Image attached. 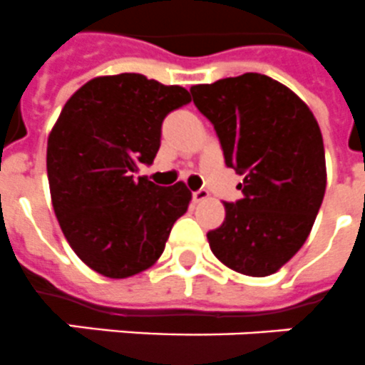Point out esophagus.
Here are the masks:
<instances>
[{"label": "esophagus", "instance_id": "34e87169", "mask_svg": "<svg viewBox=\"0 0 365 365\" xmlns=\"http://www.w3.org/2000/svg\"><path fill=\"white\" fill-rule=\"evenodd\" d=\"M210 192L206 189H198V191H192V202H204V200H208Z\"/></svg>", "mask_w": 365, "mask_h": 365}]
</instances>
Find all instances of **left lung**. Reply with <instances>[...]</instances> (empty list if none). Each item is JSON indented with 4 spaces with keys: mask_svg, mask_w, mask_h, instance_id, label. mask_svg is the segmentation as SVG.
Listing matches in <instances>:
<instances>
[{
    "mask_svg": "<svg viewBox=\"0 0 365 365\" xmlns=\"http://www.w3.org/2000/svg\"><path fill=\"white\" fill-rule=\"evenodd\" d=\"M191 96L212 121L227 167L244 176V197L225 202L210 247L240 274H275L304 245L324 198L327 161L315 115L294 91L259 73L192 86Z\"/></svg>",
    "mask_w": 365,
    "mask_h": 365,
    "instance_id": "1",
    "label": "left lung"
}]
</instances>
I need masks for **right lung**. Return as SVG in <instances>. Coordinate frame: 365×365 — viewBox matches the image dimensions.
Instances as JSON below:
<instances>
[{
    "mask_svg": "<svg viewBox=\"0 0 365 365\" xmlns=\"http://www.w3.org/2000/svg\"><path fill=\"white\" fill-rule=\"evenodd\" d=\"M191 97L136 73L99 76L73 93L46 148L56 217L78 259L97 274L123 279L161 257L191 191L159 187L138 173L161 146L163 120Z\"/></svg>",
    "mask_w": 365,
    "mask_h": 365,
    "instance_id": "1",
    "label": "right lung"
}]
</instances>
